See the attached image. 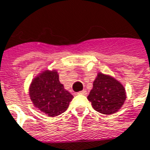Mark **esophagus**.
<instances>
[{
    "label": "esophagus",
    "instance_id": "34e87169",
    "mask_svg": "<svg viewBox=\"0 0 150 150\" xmlns=\"http://www.w3.org/2000/svg\"><path fill=\"white\" fill-rule=\"evenodd\" d=\"M78 94H81V95H86V91H85V90H83V91H81V92H79V93H78Z\"/></svg>",
    "mask_w": 150,
    "mask_h": 150
}]
</instances>
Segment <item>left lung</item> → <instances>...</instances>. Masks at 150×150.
<instances>
[{"label":"left lung","mask_w":150,"mask_h":150,"mask_svg":"<svg viewBox=\"0 0 150 150\" xmlns=\"http://www.w3.org/2000/svg\"><path fill=\"white\" fill-rule=\"evenodd\" d=\"M127 98L124 86L110 75L98 73L87 99L96 111L112 115L121 108Z\"/></svg>","instance_id":"8db88e82"}]
</instances>
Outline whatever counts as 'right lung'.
<instances>
[{"instance_id": "1", "label": "right lung", "mask_w": 150, "mask_h": 150, "mask_svg": "<svg viewBox=\"0 0 150 150\" xmlns=\"http://www.w3.org/2000/svg\"><path fill=\"white\" fill-rule=\"evenodd\" d=\"M30 97L35 107L52 117L64 113L74 98L60 83L56 70H46L35 77L30 87Z\"/></svg>"}]
</instances>
